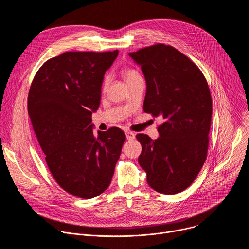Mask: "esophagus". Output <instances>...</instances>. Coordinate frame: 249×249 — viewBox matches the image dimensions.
Returning a JSON list of instances; mask_svg holds the SVG:
<instances>
[{
  "label": "esophagus",
  "mask_w": 249,
  "mask_h": 249,
  "mask_svg": "<svg viewBox=\"0 0 249 249\" xmlns=\"http://www.w3.org/2000/svg\"><path fill=\"white\" fill-rule=\"evenodd\" d=\"M126 138H127V140H133V139H135V134L133 132L127 131L126 132Z\"/></svg>",
  "instance_id": "esophagus-1"
}]
</instances>
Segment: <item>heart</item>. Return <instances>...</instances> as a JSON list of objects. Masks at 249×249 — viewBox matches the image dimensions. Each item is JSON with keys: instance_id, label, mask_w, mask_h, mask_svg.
<instances>
[{"instance_id": "heart-1", "label": "heart", "mask_w": 249, "mask_h": 249, "mask_svg": "<svg viewBox=\"0 0 249 249\" xmlns=\"http://www.w3.org/2000/svg\"><path fill=\"white\" fill-rule=\"evenodd\" d=\"M121 74L123 76V78L125 79L126 83L128 85H130L131 83L135 82L136 80L138 79H141V75L139 74L138 71L134 68H131V67H124L121 71ZM109 85V76L108 75H105L102 79V83H101V90L102 91H105L106 89H107Z\"/></svg>"}]
</instances>
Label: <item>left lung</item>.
Here are the masks:
<instances>
[{
	"label": "left lung",
	"instance_id": "1",
	"mask_svg": "<svg viewBox=\"0 0 249 249\" xmlns=\"http://www.w3.org/2000/svg\"><path fill=\"white\" fill-rule=\"evenodd\" d=\"M129 55L146 79L144 111L163 119L157 140L137 134L142 145L138 161L154 190L179 193L192 184L207 158L212 119L208 83L197 65L170 45L158 43Z\"/></svg>",
	"mask_w": 249,
	"mask_h": 249
}]
</instances>
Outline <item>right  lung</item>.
Masks as SVG:
<instances>
[{
	"mask_svg": "<svg viewBox=\"0 0 249 249\" xmlns=\"http://www.w3.org/2000/svg\"><path fill=\"white\" fill-rule=\"evenodd\" d=\"M117 55L65 52L39 68L28 92V115L52 176L82 199L107 189L126 139L117 127L94 135L91 124L105 71Z\"/></svg>",
	"mask_w": 249,
	"mask_h": 249,
	"instance_id": "1",
	"label": "right lung"
}]
</instances>
